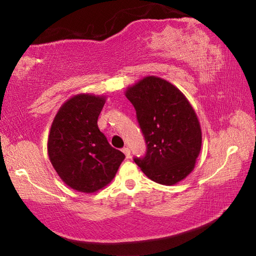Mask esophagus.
<instances>
[{"label":"esophagus","mask_w":256,"mask_h":256,"mask_svg":"<svg viewBox=\"0 0 256 256\" xmlns=\"http://www.w3.org/2000/svg\"><path fill=\"white\" fill-rule=\"evenodd\" d=\"M122 151L124 152V154L126 156V158H130L131 157V151H130V149L128 148V146H125V148L122 149Z\"/></svg>","instance_id":"34e87169"}]
</instances>
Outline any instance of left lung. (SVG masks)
Instances as JSON below:
<instances>
[{"label": "left lung", "instance_id": "left-lung-1", "mask_svg": "<svg viewBox=\"0 0 256 256\" xmlns=\"http://www.w3.org/2000/svg\"><path fill=\"white\" fill-rule=\"evenodd\" d=\"M125 96L136 110L146 142L144 158L134 162L151 180L175 185L196 167L202 146L201 125L185 94L170 81L144 76Z\"/></svg>", "mask_w": 256, "mask_h": 256}]
</instances>
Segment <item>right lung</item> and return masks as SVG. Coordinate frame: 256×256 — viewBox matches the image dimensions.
Returning <instances> with one entry per match:
<instances>
[{"label": "right lung", "mask_w": 256, "mask_h": 256, "mask_svg": "<svg viewBox=\"0 0 256 256\" xmlns=\"http://www.w3.org/2000/svg\"><path fill=\"white\" fill-rule=\"evenodd\" d=\"M105 94H78L60 107L52 123L47 152L60 178L71 188L94 193L110 183L125 158L98 128Z\"/></svg>", "instance_id": "obj_1"}]
</instances>
